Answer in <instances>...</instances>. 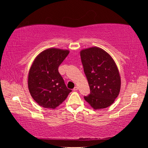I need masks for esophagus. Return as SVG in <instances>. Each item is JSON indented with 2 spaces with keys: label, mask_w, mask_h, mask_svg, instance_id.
<instances>
[{
  "label": "esophagus",
  "mask_w": 148,
  "mask_h": 148,
  "mask_svg": "<svg viewBox=\"0 0 148 148\" xmlns=\"http://www.w3.org/2000/svg\"><path fill=\"white\" fill-rule=\"evenodd\" d=\"M78 89V87H77V86H76L74 87V88L73 89V91H77V90Z\"/></svg>",
  "instance_id": "1"
}]
</instances>
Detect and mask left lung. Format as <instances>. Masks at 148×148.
<instances>
[{
  "label": "left lung",
  "instance_id": "1",
  "mask_svg": "<svg viewBox=\"0 0 148 148\" xmlns=\"http://www.w3.org/2000/svg\"><path fill=\"white\" fill-rule=\"evenodd\" d=\"M90 95L84 99L94 110L106 108L114 103L121 89V77L110 55L99 47L80 51Z\"/></svg>",
  "mask_w": 148,
  "mask_h": 148
}]
</instances>
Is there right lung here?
I'll list each match as a JSON object with an SVG mask.
<instances>
[{
  "label": "right lung",
  "instance_id": "add662e5",
  "mask_svg": "<svg viewBox=\"0 0 148 148\" xmlns=\"http://www.w3.org/2000/svg\"><path fill=\"white\" fill-rule=\"evenodd\" d=\"M69 52L68 49L47 48L32 62L27 84L32 99L40 106L56 109L72 91L67 88L58 71L59 65Z\"/></svg>",
  "mask_w": 148,
  "mask_h": 148
}]
</instances>
